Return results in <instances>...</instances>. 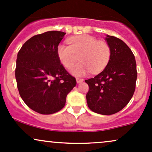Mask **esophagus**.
<instances>
[{"label": "esophagus", "mask_w": 152, "mask_h": 152, "mask_svg": "<svg viewBox=\"0 0 152 152\" xmlns=\"http://www.w3.org/2000/svg\"><path fill=\"white\" fill-rule=\"evenodd\" d=\"M83 81V78H76V82H77V83H81Z\"/></svg>", "instance_id": "1"}]
</instances>
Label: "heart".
Wrapping results in <instances>:
<instances>
[{
  "instance_id": "obj_1",
  "label": "heart",
  "mask_w": 152,
  "mask_h": 152,
  "mask_svg": "<svg viewBox=\"0 0 152 152\" xmlns=\"http://www.w3.org/2000/svg\"><path fill=\"white\" fill-rule=\"evenodd\" d=\"M69 43L70 46L64 43L58 45L57 56L62 65L67 69L72 68L79 58L81 62L71 71L74 76H83L91 71L96 74L109 63L111 56L109 46L94 36L81 35L69 38Z\"/></svg>"
}]
</instances>
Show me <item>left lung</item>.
<instances>
[{"label":"left lung","instance_id":"1","mask_svg":"<svg viewBox=\"0 0 152 152\" xmlns=\"http://www.w3.org/2000/svg\"><path fill=\"white\" fill-rule=\"evenodd\" d=\"M105 40L111 49L109 63L100 74L85 80L89 86L86 97L92 111L111 115L124 109L133 96L137 64L132 50L123 41L109 35Z\"/></svg>","mask_w":152,"mask_h":152}]
</instances>
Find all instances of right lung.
<instances>
[{
  "label": "right lung",
  "instance_id": "obj_1",
  "mask_svg": "<svg viewBox=\"0 0 152 152\" xmlns=\"http://www.w3.org/2000/svg\"><path fill=\"white\" fill-rule=\"evenodd\" d=\"M66 33L50 31L36 35L23 45L17 55L15 79L20 97L36 112L52 114L66 104L76 78L64 69L57 47Z\"/></svg>",
  "mask_w": 152,
  "mask_h": 152
}]
</instances>
